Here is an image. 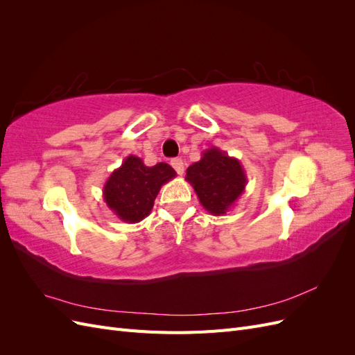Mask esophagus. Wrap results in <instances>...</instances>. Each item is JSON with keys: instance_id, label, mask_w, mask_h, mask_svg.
Segmentation results:
<instances>
[{"instance_id": "obj_1", "label": "esophagus", "mask_w": 355, "mask_h": 355, "mask_svg": "<svg viewBox=\"0 0 355 355\" xmlns=\"http://www.w3.org/2000/svg\"><path fill=\"white\" fill-rule=\"evenodd\" d=\"M171 167H173L175 170H176V173L178 175H184V171H185V166H184V161H182L180 158H173L171 159Z\"/></svg>"}]
</instances>
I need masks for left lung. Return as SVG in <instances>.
I'll return each mask as SVG.
<instances>
[{
    "mask_svg": "<svg viewBox=\"0 0 355 355\" xmlns=\"http://www.w3.org/2000/svg\"><path fill=\"white\" fill-rule=\"evenodd\" d=\"M185 180L194 188L200 204L213 216H223L241 197L247 185L240 159L211 146L187 168Z\"/></svg>",
    "mask_w": 355,
    "mask_h": 355,
    "instance_id": "obj_1",
    "label": "left lung"
}]
</instances>
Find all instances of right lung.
I'll use <instances>...</instances> for the list:
<instances>
[{
    "instance_id": "1",
    "label": "right lung",
    "mask_w": 355,
    "mask_h": 355,
    "mask_svg": "<svg viewBox=\"0 0 355 355\" xmlns=\"http://www.w3.org/2000/svg\"><path fill=\"white\" fill-rule=\"evenodd\" d=\"M175 178L167 163L148 167L142 158L128 155L105 182L103 200L118 219L137 223L151 213L161 187Z\"/></svg>"
}]
</instances>
